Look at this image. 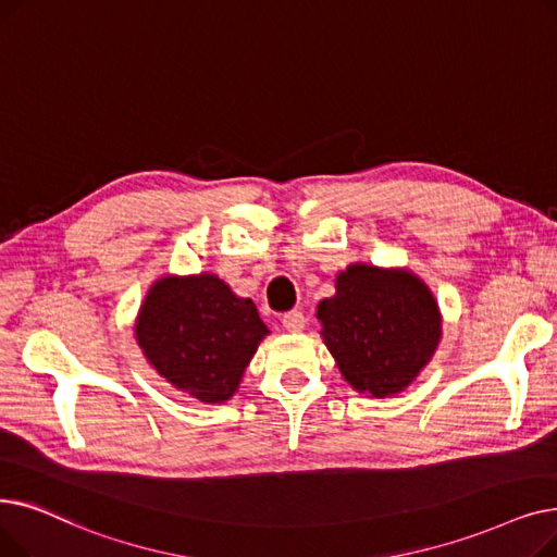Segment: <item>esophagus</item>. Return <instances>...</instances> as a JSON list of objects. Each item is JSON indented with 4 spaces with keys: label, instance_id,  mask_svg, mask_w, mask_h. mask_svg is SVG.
I'll return each mask as SVG.
<instances>
[{
    "label": "esophagus",
    "instance_id": "34e87169",
    "mask_svg": "<svg viewBox=\"0 0 557 557\" xmlns=\"http://www.w3.org/2000/svg\"><path fill=\"white\" fill-rule=\"evenodd\" d=\"M281 324L287 333H301L306 329V317H304L301 310H289V312L283 314Z\"/></svg>",
    "mask_w": 557,
    "mask_h": 557
}]
</instances>
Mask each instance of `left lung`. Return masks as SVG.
<instances>
[{
	"label": "left lung",
	"instance_id": "obj_1",
	"mask_svg": "<svg viewBox=\"0 0 557 557\" xmlns=\"http://www.w3.org/2000/svg\"><path fill=\"white\" fill-rule=\"evenodd\" d=\"M322 337L354 389L376 396L404 392L437 349L442 314L433 293L408 270L349 264L335 295L317 306Z\"/></svg>",
	"mask_w": 557,
	"mask_h": 557
}]
</instances>
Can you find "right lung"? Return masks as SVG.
<instances>
[{"instance_id": "right-lung-1", "label": "right lung", "mask_w": 557, "mask_h": 557, "mask_svg": "<svg viewBox=\"0 0 557 557\" xmlns=\"http://www.w3.org/2000/svg\"><path fill=\"white\" fill-rule=\"evenodd\" d=\"M268 333L253 301L235 297L215 274L158 278L136 320L149 364L203 404L231 399Z\"/></svg>"}]
</instances>
